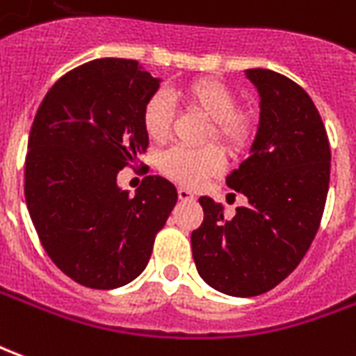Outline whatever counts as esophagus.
Segmentation results:
<instances>
[{
    "label": "esophagus",
    "mask_w": 356,
    "mask_h": 356,
    "mask_svg": "<svg viewBox=\"0 0 356 356\" xmlns=\"http://www.w3.org/2000/svg\"><path fill=\"white\" fill-rule=\"evenodd\" d=\"M178 197L182 199V201H193L195 195L190 190H186V188H178Z\"/></svg>",
    "instance_id": "obj_1"
}]
</instances>
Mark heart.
I'll use <instances>...</instances> for the list:
<instances>
[{
	"mask_svg": "<svg viewBox=\"0 0 356 356\" xmlns=\"http://www.w3.org/2000/svg\"><path fill=\"white\" fill-rule=\"evenodd\" d=\"M174 99L188 103L201 111L213 124L211 136L232 153L241 151L253 138L251 118L236 113L238 99L228 86L218 80L201 78L172 92ZM172 120L170 102L163 93H155L145 102L142 111V126L151 142H165ZM224 165L222 153L209 145L201 149L170 147L159 157L161 172L184 186H197L205 178L220 172Z\"/></svg>",
	"mask_w": 356,
	"mask_h": 356,
	"instance_id": "1",
	"label": "heart"
}]
</instances>
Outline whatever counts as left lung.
<instances>
[{
	"instance_id": "obj_1",
	"label": "left lung",
	"mask_w": 356,
	"mask_h": 356,
	"mask_svg": "<svg viewBox=\"0 0 356 356\" xmlns=\"http://www.w3.org/2000/svg\"><path fill=\"white\" fill-rule=\"evenodd\" d=\"M259 93L249 157L226 184L245 195L234 218L201 197L205 218L191 232L201 278L232 297L266 293L301 263L316 236L330 186V143L318 109L299 84L268 69L245 70Z\"/></svg>"
}]
</instances>
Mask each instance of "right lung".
Segmentation results:
<instances>
[{
	"label": "right lung",
	"mask_w": 356,
	"mask_h": 356,
	"mask_svg": "<svg viewBox=\"0 0 356 356\" xmlns=\"http://www.w3.org/2000/svg\"><path fill=\"white\" fill-rule=\"evenodd\" d=\"M153 78L130 59H95L45 93L29 136L24 197L42 245L69 278L93 289L136 280L178 191L145 176L134 195L117 184L149 145L142 126Z\"/></svg>",
	"instance_id": "add662e5"
}]
</instances>
